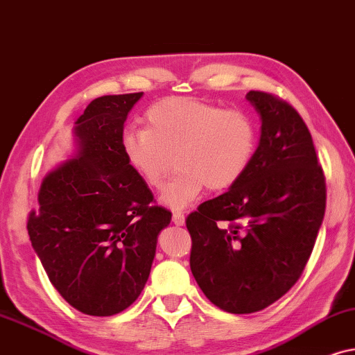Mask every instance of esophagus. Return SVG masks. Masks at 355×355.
<instances>
[{"mask_svg":"<svg viewBox=\"0 0 355 355\" xmlns=\"http://www.w3.org/2000/svg\"><path fill=\"white\" fill-rule=\"evenodd\" d=\"M172 222L175 225H185V214L183 212H173Z\"/></svg>","mask_w":355,"mask_h":355,"instance_id":"obj_1","label":"esophagus"}]
</instances>
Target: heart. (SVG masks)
<instances>
[{
    "label": "heart",
    "instance_id": "heart-1",
    "mask_svg": "<svg viewBox=\"0 0 355 355\" xmlns=\"http://www.w3.org/2000/svg\"><path fill=\"white\" fill-rule=\"evenodd\" d=\"M126 162L153 190L164 185L172 157L178 170L160 201L183 209L201 193L224 191L247 172L257 149V128L247 113L195 98L168 97L146 113V128L121 136Z\"/></svg>",
    "mask_w": 355,
    "mask_h": 355
}]
</instances>
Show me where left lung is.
<instances>
[{
    "mask_svg": "<svg viewBox=\"0 0 355 355\" xmlns=\"http://www.w3.org/2000/svg\"><path fill=\"white\" fill-rule=\"evenodd\" d=\"M261 121L247 172L187 219L190 268L212 304L253 313L299 281L323 222L326 187L302 116L271 94L250 91Z\"/></svg>",
    "mask_w": 355,
    "mask_h": 355,
    "instance_id": "obj_1",
    "label": "left lung"
}]
</instances>
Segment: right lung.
I'll return each mask as SVG.
<instances>
[{
	"label": "right lung",
	"mask_w": 355,
	"mask_h": 355,
	"mask_svg": "<svg viewBox=\"0 0 355 355\" xmlns=\"http://www.w3.org/2000/svg\"><path fill=\"white\" fill-rule=\"evenodd\" d=\"M143 92L103 96L74 123V149L42 180L27 230L46 276L76 310L112 316L148 282L157 237L172 212L153 206L121 149L125 121Z\"/></svg>",
	"instance_id": "add662e5"
}]
</instances>
